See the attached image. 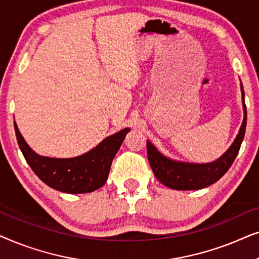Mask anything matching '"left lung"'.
Instances as JSON below:
<instances>
[{
    "label": "left lung",
    "mask_w": 259,
    "mask_h": 259,
    "mask_svg": "<svg viewBox=\"0 0 259 259\" xmlns=\"http://www.w3.org/2000/svg\"><path fill=\"white\" fill-rule=\"evenodd\" d=\"M242 88L244 120L239 133L231 147L218 160L210 164H187L169 160L158 152L150 141H147V157L154 176L165 186L173 190H199L212 185L228 172L238 154L246 128V106Z\"/></svg>",
    "instance_id": "obj_1"
}]
</instances>
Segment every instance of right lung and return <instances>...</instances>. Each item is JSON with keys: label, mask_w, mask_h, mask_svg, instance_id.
Here are the masks:
<instances>
[{"label": "right lung", "mask_w": 259, "mask_h": 259, "mask_svg": "<svg viewBox=\"0 0 259 259\" xmlns=\"http://www.w3.org/2000/svg\"><path fill=\"white\" fill-rule=\"evenodd\" d=\"M20 150L35 175L45 184L66 193H88L104 186L116 152L130 128L106 138L86 154L70 159L41 157L28 146L14 123Z\"/></svg>", "instance_id": "right-lung-1"}]
</instances>
